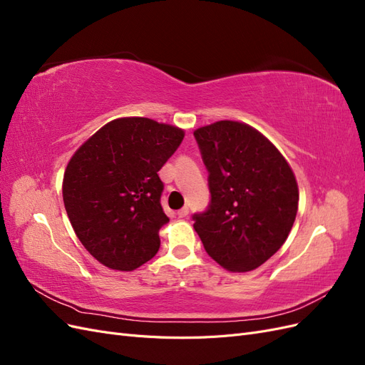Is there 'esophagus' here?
Returning a JSON list of instances; mask_svg holds the SVG:
<instances>
[{
	"mask_svg": "<svg viewBox=\"0 0 365 365\" xmlns=\"http://www.w3.org/2000/svg\"><path fill=\"white\" fill-rule=\"evenodd\" d=\"M176 215H178V217H185L187 215H189V208L182 207L181 210H178V213H176Z\"/></svg>",
	"mask_w": 365,
	"mask_h": 365,
	"instance_id": "esophagus-1",
	"label": "esophagus"
}]
</instances>
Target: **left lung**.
I'll list each match as a JSON object with an SVG mask.
<instances>
[{
    "label": "left lung",
    "mask_w": 365,
    "mask_h": 365,
    "mask_svg": "<svg viewBox=\"0 0 365 365\" xmlns=\"http://www.w3.org/2000/svg\"><path fill=\"white\" fill-rule=\"evenodd\" d=\"M193 135L208 170L212 201L193 215L207 254L233 272L259 268L288 239L298 210L289 163L247 123L220 120Z\"/></svg>",
    "instance_id": "8db88e82"
}]
</instances>
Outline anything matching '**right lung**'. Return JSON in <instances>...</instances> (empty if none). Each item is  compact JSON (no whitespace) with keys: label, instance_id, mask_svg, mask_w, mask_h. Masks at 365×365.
Here are the masks:
<instances>
[{"label":"right lung","instance_id":"1","mask_svg":"<svg viewBox=\"0 0 365 365\" xmlns=\"http://www.w3.org/2000/svg\"><path fill=\"white\" fill-rule=\"evenodd\" d=\"M184 130L145 117L109 121L74 152L63 173V204L76 236L91 256L117 271H134L160 250L158 170Z\"/></svg>","mask_w":365,"mask_h":365}]
</instances>
